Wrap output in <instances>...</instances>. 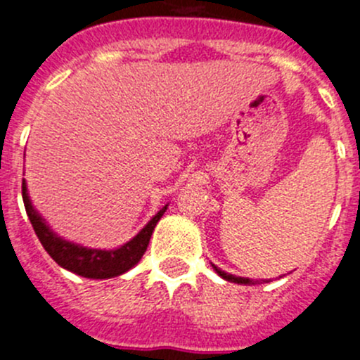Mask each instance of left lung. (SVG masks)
Here are the masks:
<instances>
[{
	"label": "left lung",
	"mask_w": 360,
	"mask_h": 360,
	"mask_svg": "<svg viewBox=\"0 0 360 360\" xmlns=\"http://www.w3.org/2000/svg\"><path fill=\"white\" fill-rule=\"evenodd\" d=\"M213 269H215L217 275L220 276V278L227 280V282H233V283H240V285H255V283L259 282V280H252V278H245V276H236V275H231V273H226L222 271L220 268H217L215 264H212ZM261 282H264V280H261Z\"/></svg>",
	"instance_id": "1"
}]
</instances>
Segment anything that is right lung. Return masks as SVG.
<instances>
[{
  "mask_svg": "<svg viewBox=\"0 0 360 360\" xmlns=\"http://www.w3.org/2000/svg\"><path fill=\"white\" fill-rule=\"evenodd\" d=\"M22 199L27 217H30L31 224H33L34 233H37L38 240L44 245L47 254L58 262L60 268L68 269V271L75 273V275L84 276V278L92 280L113 278V276L124 275L131 268H134L140 262V259L143 257L145 252H147L152 233H154L155 226H158V222L165 215L166 208H168V205L162 206L148 220L147 226L133 240L124 243L122 247L113 248V250H101V248L82 247V245L64 240L59 234H56L51 229V226L45 222L44 217L38 213V210L34 208L33 202H31L30 194H27L26 180H22Z\"/></svg>",
  "mask_w": 360,
  "mask_h": 360,
  "instance_id": "add662e5",
  "label": "right lung"
}]
</instances>
